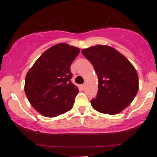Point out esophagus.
I'll return each instance as SVG.
<instances>
[{
	"instance_id": "34e87169",
	"label": "esophagus",
	"mask_w": 157,
	"mask_h": 157,
	"mask_svg": "<svg viewBox=\"0 0 157 157\" xmlns=\"http://www.w3.org/2000/svg\"><path fill=\"white\" fill-rule=\"evenodd\" d=\"M85 86H86V83H83V84H82V85H81V87L83 88V89H84Z\"/></svg>"
}]
</instances>
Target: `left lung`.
Wrapping results in <instances>:
<instances>
[{
	"instance_id": "1",
	"label": "left lung",
	"mask_w": 157,
	"mask_h": 157,
	"mask_svg": "<svg viewBox=\"0 0 157 157\" xmlns=\"http://www.w3.org/2000/svg\"><path fill=\"white\" fill-rule=\"evenodd\" d=\"M82 54L94 66L98 77L97 97L93 108L103 113H119L130 104L139 89L137 73L130 62L109 46L97 45Z\"/></svg>"
}]
</instances>
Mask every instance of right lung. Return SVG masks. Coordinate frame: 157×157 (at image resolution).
<instances>
[{
	"instance_id": "obj_1",
	"label": "right lung",
	"mask_w": 157,
	"mask_h": 157,
	"mask_svg": "<svg viewBox=\"0 0 157 157\" xmlns=\"http://www.w3.org/2000/svg\"><path fill=\"white\" fill-rule=\"evenodd\" d=\"M79 53V48L58 44L47 50L29 70L24 91L30 104L44 117H57L72 109L79 90L71 80V65Z\"/></svg>"
}]
</instances>
